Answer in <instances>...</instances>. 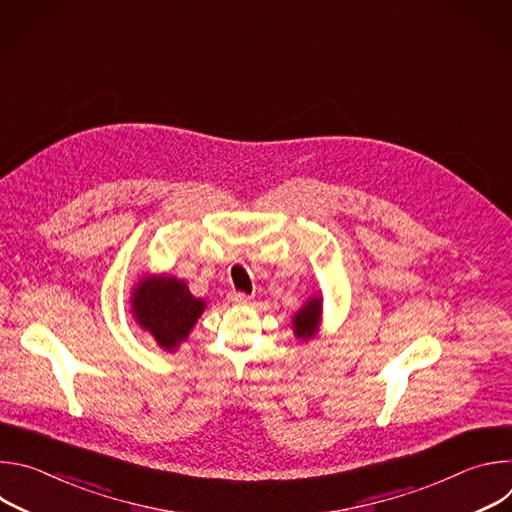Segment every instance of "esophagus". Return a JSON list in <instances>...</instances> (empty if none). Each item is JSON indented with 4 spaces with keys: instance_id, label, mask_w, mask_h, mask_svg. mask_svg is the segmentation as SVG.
Segmentation results:
<instances>
[{
    "instance_id": "esophagus-1",
    "label": "esophagus",
    "mask_w": 512,
    "mask_h": 512,
    "mask_svg": "<svg viewBox=\"0 0 512 512\" xmlns=\"http://www.w3.org/2000/svg\"><path fill=\"white\" fill-rule=\"evenodd\" d=\"M251 298L247 294H243V291H231L229 294V302L233 304H247Z\"/></svg>"
}]
</instances>
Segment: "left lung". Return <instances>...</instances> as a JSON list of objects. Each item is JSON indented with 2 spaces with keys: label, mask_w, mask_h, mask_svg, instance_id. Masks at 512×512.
Returning a JSON list of instances; mask_svg holds the SVG:
<instances>
[{
  "label": "left lung",
  "mask_w": 512,
  "mask_h": 512,
  "mask_svg": "<svg viewBox=\"0 0 512 512\" xmlns=\"http://www.w3.org/2000/svg\"><path fill=\"white\" fill-rule=\"evenodd\" d=\"M322 320V298H312L308 300L291 320V326H294V334L300 340H310L316 336Z\"/></svg>",
  "instance_id": "1"
}]
</instances>
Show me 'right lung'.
Listing matches in <instances>:
<instances>
[{"instance_id":"add662e5","label":"right lung","mask_w":512,"mask_h":512,"mask_svg":"<svg viewBox=\"0 0 512 512\" xmlns=\"http://www.w3.org/2000/svg\"><path fill=\"white\" fill-rule=\"evenodd\" d=\"M204 308V300L194 298L182 279L170 275H148L135 285L131 296L135 322L164 350H174L188 338Z\"/></svg>"}]
</instances>
